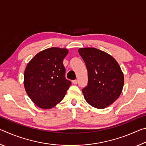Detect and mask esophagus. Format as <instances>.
Returning <instances> with one entry per match:
<instances>
[{
	"label": "esophagus",
	"mask_w": 146,
	"mask_h": 146,
	"mask_svg": "<svg viewBox=\"0 0 146 146\" xmlns=\"http://www.w3.org/2000/svg\"><path fill=\"white\" fill-rule=\"evenodd\" d=\"M72 82H73V84H76L78 83V80H74L72 81Z\"/></svg>",
	"instance_id": "34e87169"
}]
</instances>
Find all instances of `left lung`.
<instances>
[{
    "mask_svg": "<svg viewBox=\"0 0 146 146\" xmlns=\"http://www.w3.org/2000/svg\"><path fill=\"white\" fill-rule=\"evenodd\" d=\"M88 73V86L82 89L89 104L98 108H107L119 97L124 78L119 64L112 56L100 49H78Z\"/></svg>",
    "mask_w": 146,
    "mask_h": 146,
    "instance_id": "obj_1",
    "label": "left lung"
}]
</instances>
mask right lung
Segmentation results:
<instances>
[{
    "label": "right lung",
    "instance_id": "add662e5",
    "mask_svg": "<svg viewBox=\"0 0 146 146\" xmlns=\"http://www.w3.org/2000/svg\"><path fill=\"white\" fill-rule=\"evenodd\" d=\"M67 49L51 48L31 59L24 71V88L31 100L42 109H51L63 99L71 84L65 78L63 60Z\"/></svg>",
    "mask_w": 146,
    "mask_h": 146
}]
</instances>
